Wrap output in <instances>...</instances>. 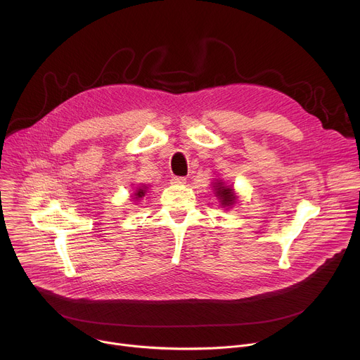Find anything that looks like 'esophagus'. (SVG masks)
Listing matches in <instances>:
<instances>
[{
	"instance_id": "esophagus-1",
	"label": "esophagus",
	"mask_w": 360,
	"mask_h": 360,
	"mask_svg": "<svg viewBox=\"0 0 360 360\" xmlns=\"http://www.w3.org/2000/svg\"><path fill=\"white\" fill-rule=\"evenodd\" d=\"M185 182H186V178H184V176H172V179H171V184H174V185H182Z\"/></svg>"
}]
</instances>
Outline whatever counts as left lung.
Masks as SVG:
<instances>
[{
  "instance_id": "obj_1",
  "label": "left lung",
  "mask_w": 360,
  "mask_h": 360,
  "mask_svg": "<svg viewBox=\"0 0 360 360\" xmlns=\"http://www.w3.org/2000/svg\"><path fill=\"white\" fill-rule=\"evenodd\" d=\"M214 193L218 198L221 207L225 210L232 208L238 200V195L233 186L226 185L222 179H217V182H214Z\"/></svg>"
}]
</instances>
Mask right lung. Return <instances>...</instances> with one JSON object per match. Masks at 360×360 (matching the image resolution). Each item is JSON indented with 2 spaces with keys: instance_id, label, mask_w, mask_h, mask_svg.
Returning a JSON list of instances; mask_svg holds the SVG:
<instances>
[{
  "instance_id": "1",
  "label": "right lung",
  "mask_w": 360,
  "mask_h": 360,
  "mask_svg": "<svg viewBox=\"0 0 360 360\" xmlns=\"http://www.w3.org/2000/svg\"><path fill=\"white\" fill-rule=\"evenodd\" d=\"M146 192H148V185H139V186H136V189L134 191L132 199H134V200H139L141 198L145 196Z\"/></svg>"
}]
</instances>
